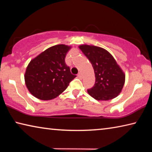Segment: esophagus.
Wrapping results in <instances>:
<instances>
[{
	"label": "esophagus",
	"mask_w": 152,
	"mask_h": 152,
	"mask_svg": "<svg viewBox=\"0 0 152 152\" xmlns=\"http://www.w3.org/2000/svg\"><path fill=\"white\" fill-rule=\"evenodd\" d=\"M78 76L79 77V78H82V73L81 72H79L78 74Z\"/></svg>",
	"instance_id": "obj_1"
}]
</instances>
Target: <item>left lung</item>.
<instances>
[{"label":"left lung","mask_w":152,"mask_h":152,"mask_svg":"<svg viewBox=\"0 0 152 152\" xmlns=\"http://www.w3.org/2000/svg\"><path fill=\"white\" fill-rule=\"evenodd\" d=\"M79 48L91 61L96 80L87 91L97 101H109L119 95L124 86L125 74L113 56L104 48L83 44Z\"/></svg>","instance_id":"8db88e82"}]
</instances>
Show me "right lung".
Wrapping results in <instances>:
<instances>
[{"label":"right lung","mask_w":152,"mask_h":152,"mask_svg":"<svg viewBox=\"0 0 152 152\" xmlns=\"http://www.w3.org/2000/svg\"><path fill=\"white\" fill-rule=\"evenodd\" d=\"M72 46L56 45L32 59L25 73V82L33 96L43 101L52 100L65 91L76 78L65 63Z\"/></svg>","instance_id":"right-lung-1"}]
</instances>
